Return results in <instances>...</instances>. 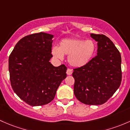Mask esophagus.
<instances>
[{"label": "esophagus", "mask_w": 130, "mask_h": 130, "mask_svg": "<svg viewBox=\"0 0 130 130\" xmlns=\"http://www.w3.org/2000/svg\"><path fill=\"white\" fill-rule=\"evenodd\" d=\"M66 73L68 75H71V74H72V73H73V71H72V69H71L70 68H68Z\"/></svg>", "instance_id": "34e87169"}]
</instances>
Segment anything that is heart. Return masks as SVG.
<instances>
[{
	"mask_svg": "<svg viewBox=\"0 0 130 130\" xmlns=\"http://www.w3.org/2000/svg\"><path fill=\"white\" fill-rule=\"evenodd\" d=\"M96 44L92 40L69 38L62 40L59 47L53 48L52 53L56 57L62 59L68 55V60L72 66L82 67L88 63L94 56Z\"/></svg>",
	"mask_w": 130,
	"mask_h": 130,
	"instance_id": "b5f03b06",
	"label": "heart"
}]
</instances>
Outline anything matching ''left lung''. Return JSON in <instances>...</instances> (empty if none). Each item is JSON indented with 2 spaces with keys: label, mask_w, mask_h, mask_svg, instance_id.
Instances as JSON below:
<instances>
[{
  "label": "left lung",
  "mask_w": 130,
  "mask_h": 130,
  "mask_svg": "<svg viewBox=\"0 0 130 130\" xmlns=\"http://www.w3.org/2000/svg\"><path fill=\"white\" fill-rule=\"evenodd\" d=\"M91 36L98 42L97 55L87 64L73 69L74 93L83 103L100 105L106 102L121 85V57L108 37L95 34Z\"/></svg>",
  "instance_id": "1"
}]
</instances>
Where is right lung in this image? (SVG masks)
<instances>
[{
	"mask_svg": "<svg viewBox=\"0 0 130 130\" xmlns=\"http://www.w3.org/2000/svg\"><path fill=\"white\" fill-rule=\"evenodd\" d=\"M53 36L36 33L21 39L9 57L11 86L28 105L37 106L49 103L66 77L64 64L53 66L49 62Z\"/></svg>",
	"mask_w": 130,
	"mask_h": 130,
	"instance_id": "right-lung-1",
	"label": "right lung"
}]
</instances>
